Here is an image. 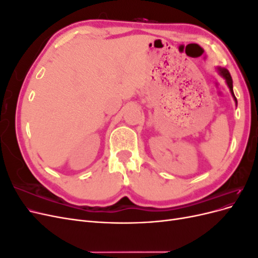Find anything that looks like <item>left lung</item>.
<instances>
[{"label":"left lung","mask_w":258,"mask_h":258,"mask_svg":"<svg viewBox=\"0 0 258 258\" xmlns=\"http://www.w3.org/2000/svg\"><path fill=\"white\" fill-rule=\"evenodd\" d=\"M217 72L218 74H220L222 77H224V80L226 81V83H227V86L229 87V90L231 92V96L233 97V100L236 101L237 103V98L235 97V93H233V89H232V79L230 76V73L227 69L225 68H221V67H217Z\"/></svg>","instance_id":"obj_1"}]
</instances>
